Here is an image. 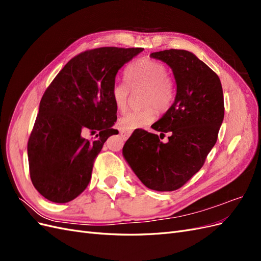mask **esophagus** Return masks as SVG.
<instances>
[{"label":"esophagus","mask_w":261,"mask_h":261,"mask_svg":"<svg viewBox=\"0 0 261 261\" xmlns=\"http://www.w3.org/2000/svg\"><path fill=\"white\" fill-rule=\"evenodd\" d=\"M120 134H121V136H122V137H124L125 139H127V138L130 136L132 132H127V130H124V129H122V130H120Z\"/></svg>","instance_id":"esophagus-1"}]
</instances>
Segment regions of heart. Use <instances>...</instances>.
Listing matches in <instances>:
<instances>
[{
    "instance_id": "heart-1",
    "label": "heart",
    "mask_w": 261,
    "mask_h": 261,
    "mask_svg": "<svg viewBox=\"0 0 261 261\" xmlns=\"http://www.w3.org/2000/svg\"><path fill=\"white\" fill-rule=\"evenodd\" d=\"M125 82H115L111 88V99L116 110L124 112L128 107L130 89L144 88L141 102L144 107L126 113L120 118V126L125 130H135L151 124L156 116V109L167 110L174 99V87L168 76L163 63L141 58L126 67Z\"/></svg>"
}]
</instances>
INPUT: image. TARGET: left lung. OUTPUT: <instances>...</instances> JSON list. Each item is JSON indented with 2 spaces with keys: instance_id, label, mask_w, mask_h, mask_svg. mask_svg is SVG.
Instances as JSON below:
<instances>
[{
  "instance_id": "8db88e82",
  "label": "left lung",
  "mask_w": 261,
  "mask_h": 261,
  "mask_svg": "<svg viewBox=\"0 0 261 261\" xmlns=\"http://www.w3.org/2000/svg\"><path fill=\"white\" fill-rule=\"evenodd\" d=\"M150 57L167 63L175 78V100L151 126L169 133V141L138 129L125 143L123 155L145 186L172 192L202 168L216 145L224 117L223 91L218 75L192 52L170 49Z\"/></svg>"
}]
</instances>
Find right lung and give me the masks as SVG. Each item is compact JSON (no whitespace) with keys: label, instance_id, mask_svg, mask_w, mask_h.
Returning <instances> with one entry per match:
<instances>
[{"label":"right lung","instance_id":"add662e5","mask_svg":"<svg viewBox=\"0 0 261 261\" xmlns=\"http://www.w3.org/2000/svg\"><path fill=\"white\" fill-rule=\"evenodd\" d=\"M143 48L105 46L76 55L54 78L39 106L27 151L35 188L52 202L75 199L88 186L94 159L118 134L111 88L116 74ZM86 131L98 134L92 142Z\"/></svg>","mask_w":261,"mask_h":261}]
</instances>
